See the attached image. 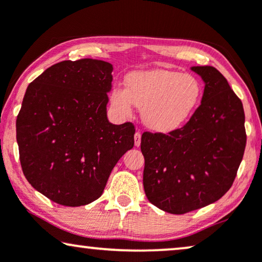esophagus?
<instances>
[{
    "mask_svg": "<svg viewBox=\"0 0 262 262\" xmlns=\"http://www.w3.org/2000/svg\"><path fill=\"white\" fill-rule=\"evenodd\" d=\"M141 138H142L141 132L137 131V132H136V134H135V145H136V146L141 145Z\"/></svg>",
    "mask_w": 262,
    "mask_h": 262,
    "instance_id": "1",
    "label": "esophagus"
}]
</instances>
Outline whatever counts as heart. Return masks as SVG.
Returning <instances> with one entry per match:
<instances>
[{"label":"heart","instance_id":"b5f03b06","mask_svg":"<svg viewBox=\"0 0 262 262\" xmlns=\"http://www.w3.org/2000/svg\"><path fill=\"white\" fill-rule=\"evenodd\" d=\"M202 96L203 84L194 75L154 69L128 74L125 88L117 85L111 91L110 101L120 117H130L135 105L146 127L170 134L187 123Z\"/></svg>","mask_w":262,"mask_h":262}]
</instances>
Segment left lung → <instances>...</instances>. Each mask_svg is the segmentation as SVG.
I'll use <instances>...</instances> for the list:
<instances>
[{
  "label": "left lung",
  "instance_id": "8db88e82",
  "mask_svg": "<svg viewBox=\"0 0 262 262\" xmlns=\"http://www.w3.org/2000/svg\"><path fill=\"white\" fill-rule=\"evenodd\" d=\"M205 84L202 103L184 127L142 135L143 186L151 204L182 214L210 205L231 187L246 148L245 111L213 67H192Z\"/></svg>",
  "mask_w": 262,
  "mask_h": 262
}]
</instances>
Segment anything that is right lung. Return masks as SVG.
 <instances>
[{"label": "right lung", "mask_w": 262, "mask_h": 262, "mask_svg": "<svg viewBox=\"0 0 262 262\" xmlns=\"http://www.w3.org/2000/svg\"><path fill=\"white\" fill-rule=\"evenodd\" d=\"M113 66L63 60L31 82L16 119L24 175L32 187L64 206L91 204L134 148L135 126L107 118Z\"/></svg>", "instance_id": "obj_1"}]
</instances>
